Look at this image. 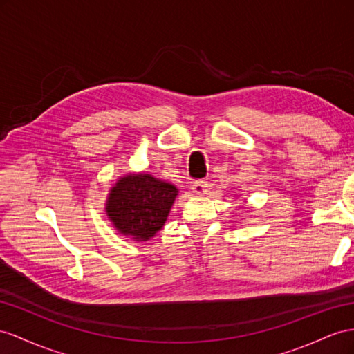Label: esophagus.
I'll return each mask as SVG.
<instances>
[{
    "instance_id": "1",
    "label": "esophagus",
    "mask_w": 354,
    "mask_h": 354,
    "mask_svg": "<svg viewBox=\"0 0 354 354\" xmlns=\"http://www.w3.org/2000/svg\"><path fill=\"white\" fill-rule=\"evenodd\" d=\"M192 189L196 196H203L207 189V183L206 180H196L192 185Z\"/></svg>"
}]
</instances>
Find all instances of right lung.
I'll list each match as a JSON object with an SVG mask.
<instances>
[{"instance_id": "add662e5", "label": "right lung", "mask_w": 354, "mask_h": 354, "mask_svg": "<svg viewBox=\"0 0 354 354\" xmlns=\"http://www.w3.org/2000/svg\"><path fill=\"white\" fill-rule=\"evenodd\" d=\"M176 196L175 185L152 175H125L107 196V218L124 236L145 242L162 229Z\"/></svg>"}]
</instances>
